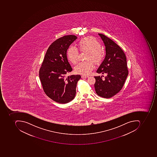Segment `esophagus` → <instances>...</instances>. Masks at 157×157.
Here are the masks:
<instances>
[{"instance_id":"1","label":"esophagus","mask_w":157,"mask_h":157,"mask_svg":"<svg viewBox=\"0 0 157 157\" xmlns=\"http://www.w3.org/2000/svg\"><path fill=\"white\" fill-rule=\"evenodd\" d=\"M89 76L88 75H82V78H87V77H88Z\"/></svg>"}]
</instances>
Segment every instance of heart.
I'll list each match as a JSON object with an SVG mask.
<instances>
[{"instance_id":"obj_1","label":"heart","mask_w":157,"mask_h":157,"mask_svg":"<svg viewBox=\"0 0 157 157\" xmlns=\"http://www.w3.org/2000/svg\"><path fill=\"white\" fill-rule=\"evenodd\" d=\"M78 47L81 51H86L88 61L81 62L75 67L77 74L86 75L89 74L94 67V63L98 64L102 61L104 52L101 48V45L97 40L92 37H87L81 39L78 42ZM79 52L78 49L70 47L67 52L68 59L73 65H75L79 60Z\"/></svg>"}]
</instances>
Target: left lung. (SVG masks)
<instances>
[{
	"instance_id": "8db88e82",
	"label": "left lung",
	"mask_w": 157,
	"mask_h": 157,
	"mask_svg": "<svg viewBox=\"0 0 157 157\" xmlns=\"http://www.w3.org/2000/svg\"><path fill=\"white\" fill-rule=\"evenodd\" d=\"M106 47V56L97 73L107 74L105 80L95 76V89L98 95L112 97L122 89L128 75L126 56L117 43L104 34L98 33Z\"/></svg>"
}]
</instances>
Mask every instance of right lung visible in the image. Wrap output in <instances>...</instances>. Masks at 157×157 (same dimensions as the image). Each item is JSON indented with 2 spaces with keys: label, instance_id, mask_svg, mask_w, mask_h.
Here are the masks:
<instances>
[{
  "label": "right lung",
  "instance_id": "1",
  "mask_svg": "<svg viewBox=\"0 0 157 157\" xmlns=\"http://www.w3.org/2000/svg\"><path fill=\"white\" fill-rule=\"evenodd\" d=\"M77 37L66 35L54 41L49 46L39 71V77L45 94L59 103L69 102L76 94L77 82L80 75H66L72 72L68 61L67 50Z\"/></svg>",
  "mask_w": 157,
  "mask_h": 157
}]
</instances>
